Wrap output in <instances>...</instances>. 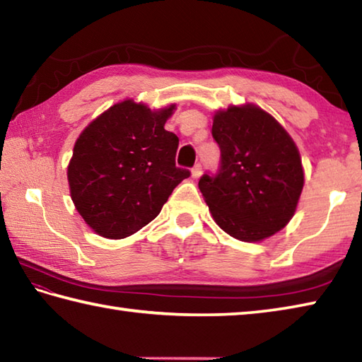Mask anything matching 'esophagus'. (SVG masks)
Segmentation results:
<instances>
[{"mask_svg": "<svg viewBox=\"0 0 362 362\" xmlns=\"http://www.w3.org/2000/svg\"><path fill=\"white\" fill-rule=\"evenodd\" d=\"M201 174H202V166L201 163H197V165L191 169V177H193V179H199Z\"/></svg>", "mask_w": 362, "mask_h": 362, "instance_id": "esophagus-1", "label": "esophagus"}]
</instances>
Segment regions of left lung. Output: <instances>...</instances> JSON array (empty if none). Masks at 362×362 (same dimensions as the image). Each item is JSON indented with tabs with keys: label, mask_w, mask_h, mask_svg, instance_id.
<instances>
[{
	"label": "left lung",
	"mask_w": 362,
	"mask_h": 362,
	"mask_svg": "<svg viewBox=\"0 0 362 362\" xmlns=\"http://www.w3.org/2000/svg\"><path fill=\"white\" fill-rule=\"evenodd\" d=\"M221 151L216 174L199 189L215 223L242 242H260L292 219L304 185L301 157L278 120L256 105L229 106L214 117Z\"/></svg>",
	"instance_id": "8db88e82"
}]
</instances>
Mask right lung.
<instances>
[{"label": "right lung", "instance_id": "right-lung-1", "mask_svg": "<svg viewBox=\"0 0 362 362\" xmlns=\"http://www.w3.org/2000/svg\"><path fill=\"white\" fill-rule=\"evenodd\" d=\"M175 105H112L78 136L67 168L70 196L89 228L125 238L157 218L173 189L189 177L175 166L179 138L165 130Z\"/></svg>", "mask_w": 362, "mask_h": 362}]
</instances>
